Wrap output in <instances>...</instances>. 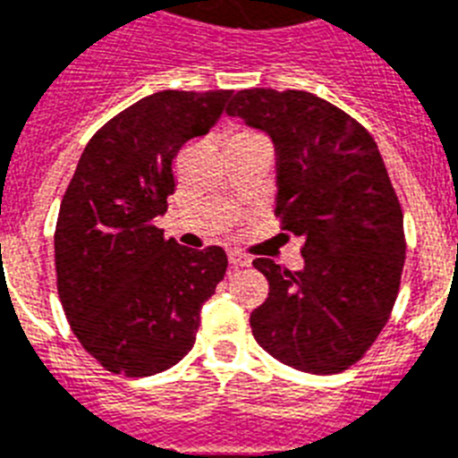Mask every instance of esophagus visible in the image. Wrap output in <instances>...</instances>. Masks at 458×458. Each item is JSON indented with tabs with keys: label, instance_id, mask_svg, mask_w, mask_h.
I'll list each match as a JSON object with an SVG mask.
<instances>
[{
	"label": "esophagus",
	"instance_id": "obj_1",
	"mask_svg": "<svg viewBox=\"0 0 458 458\" xmlns=\"http://www.w3.org/2000/svg\"><path fill=\"white\" fill-rule=\"evenodd\" d=\"M228 259L233 268H244V266L251 264V259L247 257V254H242V251H230Z\"/></svg>",
	"mask_w": 458,
	"mask_h": 458
}]
</instances>
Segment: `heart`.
I'll return each mask as SVG.
<instances>
[{"label":"heart","instance_id":"obj_1","mask_svg":"<svg viewBox=\"0 0 458 458\" xmlns=\"http://www.w3.org/2000/svg\"><path fill=\"white\" fill-rule=\"evenodd\" d=\"M259 140H266V138L254 131H235L233 135H230L228 147L230 145H247V142H259Z\"/></svg>","mask_w":458,"mask_h":458}]
</instances>
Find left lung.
Instances as JSON below:
<instances>
[{"label":"left lung","mask_w":458,"mask_h":458,"mask_svg":"<svg viewBox=\"0 0 458 458\" xmlns=\"http://www.w3.org/2000/svg\"><path fill=\"white\" fill-rule=\"evenodd\" d=\"M228 116L273 140L276 214L304 240L300 271L254 259L268 280L250 316L254 340L285 366L340 373L385 327L404 268V216L376 140L304 89H242Z\"/></svg>","instance_id":"1"}]
</instances>
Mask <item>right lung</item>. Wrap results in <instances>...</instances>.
Segmentation results:
<instances>
[{
  "label": "right lung",
  "mask_w": 458,
  "mask_h": 458,
  "mask_svg": "<svg viewBox=\"0 0 458 458\" xmlns=\"http://www.w3.org/2000/svg\"><path fill=\"white\" fill-rule=\"evenodd\" d=\"M230 95L164 89L140 99L95 132L68 182L54 233L59 300L75 337L111 373L175 366L225 276L221 247H180L154 218L175 190L180 147L214 128Z\"/></svg>",
  "instance_id": "right-lung-1"
}]
</instances>
